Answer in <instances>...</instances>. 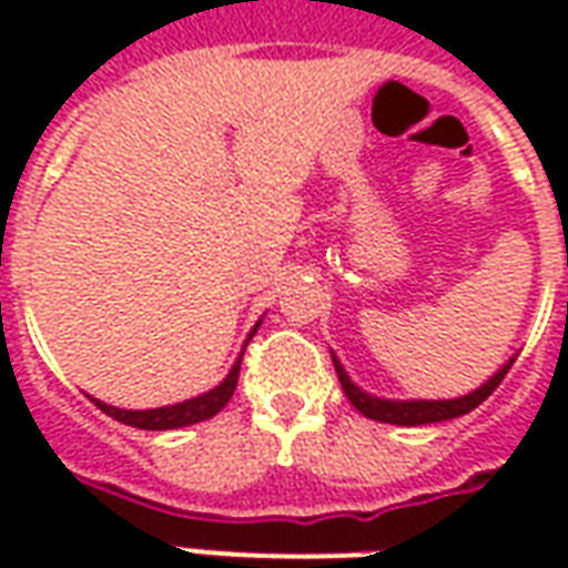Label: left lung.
I'll use <instances>...</instances> for the list:
<instances>
[{
  "label": "left lung",
  "instance_id": "1",
  "mask_svg": "<svg viewBox=\"0 0 568 568\" xmlns=\"http://www.w3.org/2000/svg\"><path fill=\"white\" fill-rule=\"evenodd\" d=\"M514 358L505 368L496 371V377H489L480 389L463 398H450V402H386V398H374V395L362 393L356 383L346 377V371L341 368V362L334 358V371H337V381L344 386L346 398L353 402L358 414H365L368 419L377 423H393V426H426V423H440V419L463 417L468 410H475L480 402H487L489 395L496 393V386L505 381V374L511 371Z\"/></svg>",
  "mask_w": 568,
  "mask_h": 568
}]
</instances>
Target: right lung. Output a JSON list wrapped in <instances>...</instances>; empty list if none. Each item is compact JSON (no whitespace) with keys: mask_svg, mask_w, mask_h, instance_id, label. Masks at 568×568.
Listing matches in <instances>:
<instances>
[{"mask_svg":"<svg viewBox=\"0 0 568 568\" xmlns=\"http://www.w3.org/2000/svg\"><path fill=\"white\" fill-rule=\"evenodd\" d=\"M252 334H248V341H252ZM243 353H246V349H243ZM240 365H243V356L236 358V365L231 368V374L224 377L222 386H215V389L197 395V398H187L182 405L154 407V410H121V407H109L103 405V402H97V398H93V405L100 407L103 414H109L112 419H118V423H124V426L149 428V432L194 426V423H203V419L215 417V414L231 402V395H234L236 389V381H240Z\"/></svg>","mask_w":568,"mask_h":568,"instance_id":"obj_1","label":"right lung"}]
</instances>
